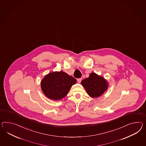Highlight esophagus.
<instances>
[{"instance_id":"34e87169","label":"esophagus","mask_w":146,"mask_h":146,"mask_svg":"<svg viewBox=\"0 0 146 146\" xmlns=\"http://www.w3.org/2000/svg\"><path fill=\"white\" fill-rule=\"evenodd\" d=\"M82 81V78H78L77 79V82L78 83H80Z\"/></svg>"}]
</instances>
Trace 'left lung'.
Returning a JSON list of instances; mask_svg holds the SVG:
<instances>
[{
  "instance_id": "1",
  "label": "left lung",
  "mask_w": 146,
  "mask_h": 146,
  "mask_svg": "<svg viewBox=\"0 0 146 146\" xmlns=\"http://www.w3.org/2000/svg\"><path fill=\"white\" fill-rule=\"evenodd\" d=\"M82 85L90 97H100L108 88V83L104 77L92 72L88 78L82 80Z\"/></svg>"
}]
</instances>
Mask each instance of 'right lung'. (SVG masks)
Listing matches in <instances>:
<instances>
[{
  "mask_svg": "<svg viewBox=\"0 0 146 146\" xmlns=\"http://www.w3.org/2000/svg\"><path fill=\"white\" fill-rule=\"evenodd\" d=\"M76 79L64 71H55L46 75L41 82L45 96L53 100H60L67 95Z\"/></svg>",
  "mask_w": 146,
  "mask_h": 146,
  "instance_id": "1",
  "label": "right lung"
}]
</instances>
